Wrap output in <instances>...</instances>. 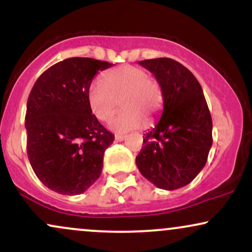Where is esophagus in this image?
<instances>
[{
	"mask_svg": "<svg viewBox=\"0 0 252 252\" xmlns=\"http://www.w3.org/2000/svg\"><path fill=\"white\" fill-rule=\"evenodd\" d=\"M124 138H126V136L124 135H115V140H116L117 142H122Z\"/></svg>",
	"mask_w": 252,
	"mask_h": 252,
	"instance_id": "1",
	"label": "esophagus"
}]
</instances>
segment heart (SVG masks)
I'll return each mask as SVG.
<instances>
[{"label": "heart", "instance_id": "b5f03b06", "mask_svg": "<svg viewBox=\"0 0 252 252\" xmlns=\"http://www.w3.org/2000/svg\"><path fill=\"white\" fill-rule=\"evenodd\" d=\"M88 100L92 114L102 122L114 116L121 102L123 110L110 122V128L126 132L140 128L142 121H146L147 126L154 121L162 109L163 92L148 71L124 65L105 72L100 83L92 84Z\"/></svg>", "mask_w": 252, "mask_h": 252}]
</instances>
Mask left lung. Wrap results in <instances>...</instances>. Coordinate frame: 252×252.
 <instances>
[{"instance_id": "8db88e82", "label": "left lung", "mask_w": 252, "mask_h": 252, "mask_svg": "<svg viewBox=\"0 0 252 252\" xmlns=\"http://www.w3.org/2000/svg\"><path fill=\"white\" fill-rule=\"evenodd\" d=\"M154 74L163 92L161 118L143 136L136 164L158 189L189 185L206 164L212 147V118L196 78L169 58L138 62Z\"/></svg>"}]
</instances>
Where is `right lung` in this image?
I'll return each mask as SVG.
<instances>
[{"instance_id":"obj_1","label":"right lung","mask_w":252,"mask_h":252,"mask_svg":"<svg viewBox=\"0 0 252 252\" xmlns=\"http://www.w3.org/2000/svg\"><path fill=\"white\" fill-rule=\"evenodd\" d=\"M114 63L68 58L37 78L25 126L32 168L46 187L63 195L84 193L99 178L104 152L114 142L90 109L92 79Z\"/></svg>"}]
</instances>
